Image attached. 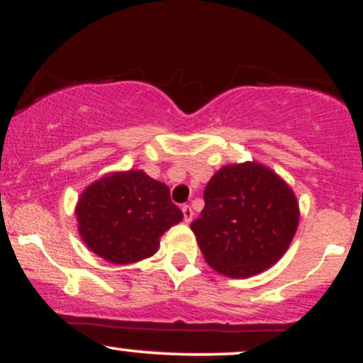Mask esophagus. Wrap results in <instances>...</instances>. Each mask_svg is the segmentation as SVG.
<instances>
[{"label": "esophagus", "mask_w": 363, "mask_h": 363, "mask_svg": "<svg viewBox=\"0 0 363 363\" xmlns=\"http://www.w3.org/2000/svg\"><path fill=\"white\" fill-rule=\"evenodd\" d=\"M182 215H184V222L189 223L191 220H193V215H194L193 213V208L184 205V206H182Z\"/></svg>", "instance_id": "34e87169"}]
</instances>
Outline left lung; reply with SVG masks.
<instances>
[{
  "mask_svg": "<svg viewBox=\"0 0 363 363\" xmlns=\"http://www.w3.org/2000/svg\"><path fill=\"white\" fill-rule=\"evenodd\" d=\"M298 201L283 179L257 162L225 165L205 187L191 223L205 261L230 278L259 274L280 261L298 227Z\"/></svg>",
  "mask_w": 363,
  "mask_h": 363,
  "instance_id": "obj_1",
  "label": "left lung"
}]
</instances>
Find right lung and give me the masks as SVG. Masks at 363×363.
<instances>
[{
  "instance_id": "1",
  "label": "right lung",
  "mask_w": 363,
  "mask_h": 363,
  "mask_svg": "<svg viewBox=\"0 0 363 363\" xmlns=\"http://www.w3.org/2000/svg\"><path fill=\"white\" fill-rule=\"evenodd\" d=\"M74 216L86 247L112 264H131L153 256L160 237L182 220L164 182L143 170L111 172L78 198Z\"/></svg>"
}]
</instances>
